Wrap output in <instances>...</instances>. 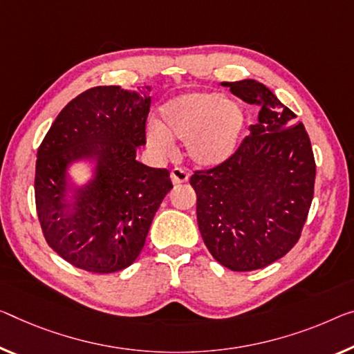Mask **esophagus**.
Returning a JSON list of instances; mask_svg holds the SVG:
<instances>
[{"instance_id": "esophagus-1", "label": "esophagus", "mask_w": 354, "mask_h": 354, "mask_svg": "<svg viewBox=\"0 0 354 354\" xmlns=\"http://www.w3.org/2000/svg\"><path fill=\"white\" fill-rule=\"evenodd\" d=\"M188 172L183 169V167H174L171 171V180L174 185H178V183H185L188 182Z\"/></svg>"}]
</instances>
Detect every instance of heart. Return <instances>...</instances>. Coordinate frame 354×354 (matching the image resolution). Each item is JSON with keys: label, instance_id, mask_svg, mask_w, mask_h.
Here are the masks:
<instances>
[{"label": "heart", "instance_id": "1", "mask_svg": "<svg viewBox=\"0 0 354 354\" xmlns=\"http://www.w3.org/2000/svg\"><path fill=\"white\" fill-rule=\"evenodd\" d=\"M160 113L161 124L150 129L151 145L162 153H171V138L183 140L199 166H216L230 158L245 123V113L237 102L210 91L172 97Z\"/></svg>", "mask_w": 354, "mask_h": 354}]
</instances>
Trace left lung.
I'll use <instances>...</instances> for the list:
<instances>
[{"mask_svg": "<svg viewBox=\"0 0 354 354\" xmlns=\"http://www.w3.org/2000/svg\"><path fill=\"white\" fill-rule=\"evenodd\" d=\"M259 107L258 123L226 161L189 178L205 247L221 266L248 272L296 245L312 205L315 156L296 113L257 80L223 82Z\"/></svg>", "mask_w": 354, "mask_h": 354, "instance_id": "1", "label": "left lung"}]
</instances>
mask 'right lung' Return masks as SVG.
Instances as JSON below:
<instances>
[{"label":"right lung","instance_id":"1","mask_svg":"<svg viewBox=\"0 0 354 354\" xmlns=\"http://www.w3.org/2000/svg\"><path fill=\"white\" fill-rule=\"evenodd\" d=\"M150 96L95 86L68 102L37 149L35 199L46 241L64 261L93 274L131 266L171 192L169 171L136 160L147 144ZM97 161L84 189L67 183L73 160Z\"/></svg>","mask_w":354,"mask_h":354}]
</instances>
